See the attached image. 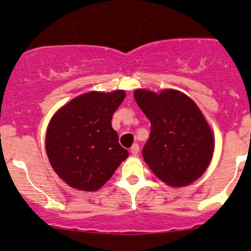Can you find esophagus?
<instances>
[{
	"instance_id": "1",
	"label": "esophagus",
	"mask_w": 251,
	"mask_h": 251,
	"mask_svg": "<svg viewBox=\"0 0 251 251\" xmlns=\"http://www.w3.org/2000/svg\"><path fill=\"white\" fill-rule=\"evenodd\" d=\"M131 153L133 155H137L139 153V145L138 144H133V146L131 148Z\"/></svg>"
}]
</instances>
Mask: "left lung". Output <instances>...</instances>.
I'll return each instance as SVG.
<instances>
[{
	"label": "left lung",
	"mask_w": 251,
	"mask_h": 251,
	"mask_svg": "<svg viewBox=\"0 0 251 251\" xmlns=\"http://www.w3.org/2000/svg\"><path fill=\"white\" fill-rule=\"evenodd\" d=\"M134 99L151 123L143 149L150 169L176 188L198 179L211 160L214 138L197 105L174 89H164L160 94L137 89Z\"/></svg>",
	"instance_id": "8db88e82"
}]
</instances>
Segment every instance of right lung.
Instances as JSON below:
<instances>
[{
    "instance_id": "right-lung-1",
    "label": "right lung",
    "mask_w": 251,
    "mask_h": 251,
    "mask_svg": "<svg viewBox=\"0 0 251 251\" xmlns=\"http://www.w3.org/2000/svg\"><path fill=\"white\" fill-rule=\"evenodd\" d=\"M125 97L124 91L81 94L50 120L46 151L51 168L72 188L97 191L128 157L111 124Z\"/></svg>"
}]
</instances>
